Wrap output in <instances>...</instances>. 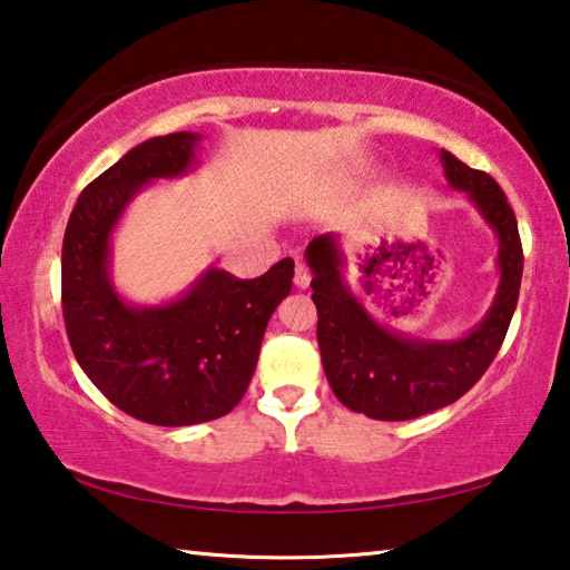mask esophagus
I'll use <instances>...</instances> for the list:
<instances>
[{"mask_svg": "<svg viewBox=\"0 0 570 570\" xmlns=\"http://www.w3.org/2000/svg\"><path fill=\"white\" fill-rule=\"evenodd\" d=\"M308 282H312V272H308V266H306V264H302V262H296L294 284H296L298 288H306V286H308Z\"/></svg>", "mask_w": 570, "mask_h": 570, "instance_id": "obj_1", "label": "esophagus"}]
</instances>
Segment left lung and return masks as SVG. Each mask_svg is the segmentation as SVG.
I'll list each match as a JSON object with an SVG mask.
<instances>
[{"mask_svg":"<svg viewBox=\"0 0 570 570\" xmlns=\"http://www.w3.org/2000/svg\"><path fill=\"white\" fill-rule=\"evenodd\" d=\"M440 160L450 186L468 193L500 244L495 302L468 336L455 342H424L384 330L346 286L344 254L336 238L324 234L306 246V264L314 274L312 298L320 314L316 340L326 380L344 407L372 420L422 417L460 400L495 360L518 304L523 246L503 188L488 173L465 166L448 150H440Z\"/></svg>","mask_w":570,"mask_h":570,"instance_id":"8db88e82","label":"left lung"}]
</instances>
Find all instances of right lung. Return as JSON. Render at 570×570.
<instances>
[{"instance_id":"obj_1","label":"right lung","mask_w":570,"mask_h":570,"mask_svg":"<svg viewBox=\"0 0 570 570\" xmlns=\"http://www.w3.org/2000/svg\"><path fill=\"white\" fill-rule=\"evenodd\" d=\"M198 140L170 132L125 153L80 193L62 240V314L77 364L115 407L160 428L218 420L236 407L294 278V262L282 258L246 282L210 266L163 306H132L115 292V224L146 183L188 173Z\"/></svg>"}]
</instances>
